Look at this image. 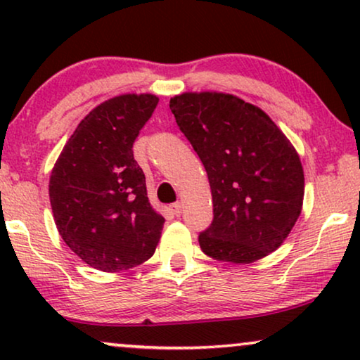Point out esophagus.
Wrapping results in <instances>:
<instances>
[{
    "mask_svg": "<svg viewBox=\"0 0 360 360\" xmlns=\"http://www.w3.org/2000/svg\"><path fill=\"white\" fill-rule=\"evenodd\" d=\"M170 211H172V214L180 216L181 214V203H180V201H176V203L170 206Z\"/></svg>",
    "mask_w": 360,
    "mask_h": 360,
    "instance_id": "obj_1",
    "label": "esophagus"
}]
</instances>
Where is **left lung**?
Returning a JSON list of instances; mask_svg holds the SVG:
<instances>
[{
  "label": "left lung",
  "instance_id": "8db88e82",
  "mask_svg": "<svg viewBox=\"0 0 360 360\" xmlns=\"http://www.w3.org/2000/svg\"><path fill=\"white\" fill-rule=\"evenodd\" d=\"M170 110L211 186L214 216L198 236L201 250L250 264L278 249L303 206V167L292 142L260 108L229 93H181Z\"/></svg>",
  "mask_w": 360,
  "mask_h": 360
}]
</instances>
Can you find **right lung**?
Here are the masks:
<instances>
[{"label":"right lung","mask_w":360,"mask_h":360,"mask_svg":"<svg viewBox=\"0 0 360 360\" xmlns=\"http://www.w3.org/2000/svg\"><path fill=\"white\" fill-rule=\"evenodd\" d=\"M159 98L120 95L88 112L53 165L49 196L56 226L83 262L103 272L144 264L159 244L164 216L149 203L132 144Z\"/></svg>","instance_id":"1"}]
</instances>
